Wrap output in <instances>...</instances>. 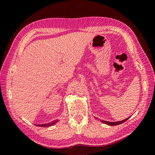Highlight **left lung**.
Returning a JSON list of instances; mask_svg holds the SVG:
<instances>
[{
    "mask_svg": "<svg viewBox=\"0 0 155 155\" xmlns=\"http://www.w3.org/2000/svg\"><path fill=\"white\" fill-rule=\"evenodd\" d=\"M128 118H126L122 121H115V122H110V121H101L103 123H104L107 125H112V126H114V125H120L121 124H122L124 122H125V121H127L128 120Z\"/></svg>",
    "mask_w": 155,
    "mask_h": 155,
    "instance_id": "8db88e82",
    "label": "left lung"
}]
</instances>
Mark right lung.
Returning <instances> with one entry per match:
<instances>
[{
    "label": "right lung",
    "instance_id": "1",
    "mask_svg": "<svg viewBox=\"0 0 155 155\" xmlns=\"http://www.w3.org/2000/svg\"><path fill=\"white\" fill-rule=\"evenodd\" d=\"M59 120H55L53 121L51 123H48V124H41V125H36L37 126H39V127H50L51 125H53L54 124H55V123H57Z\"/></svg>",
    "mask_w": 155,
    "mask_h": 155
}]
</instances>
